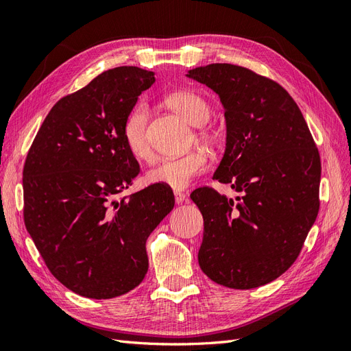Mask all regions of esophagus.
<instances>
[{"label":"esophagus","instance_id":"esophagus-1","mask_svg":"<svg viewBox=\"0 0 351 351\" xmlns=\"http://www.w3.org/2000/svg\"><path fill=\"white\" fill-rule=\"evenodd\" d=\"M174 199H176V204L180 205L183 204V202H186V195L182 192H174Z\"/></svg>","mask_w":351,"mask_h":351}]
</instances>
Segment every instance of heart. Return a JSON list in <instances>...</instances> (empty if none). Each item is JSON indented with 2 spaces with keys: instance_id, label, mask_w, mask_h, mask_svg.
Returning <instances> with one entry per match:
<instances>
[{
  "instance_id": "obj_1",
  "label": "heart",
  "mask_w": 351,
  "mask_h": 351,
  "mask_svg": "<svg viewBox=\"0 0 351 351\" xmlns=\"http://www.w3.org/2000/svg\"><path fill=\"white\" fill-rule=\"evenodd\" d=\"M165 102L169 108L184 117L193 125H204L210 115L209 104L195 92H174ZM147 123H149V111L143 104L133 107L123 123V139L127 149L137 159H147L151 155ZM199 136L206 143H214L217 141L215 133L210 130H200ZM206 168V155L202 151H193L184 156L162 159L147 171L146 180L152 184L165 186L173 190H184L192 184L197 176L205 173Z\"/></svg>"
}]
</instances>
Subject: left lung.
I'll return each instance as SVG.
<instances>
[{"label": "left lung", "instance_id": "left-lung-1", "mask_svg": "<svg viewBox=\"0 0 351 351\" xmlns=\"http://www.w3.org/2000/svg\"><path fill=\"white\" fill-rule=\"evenodd\" d=\"M224 107L226 152L214 173L241 192L190 195L204 217L199 267L224 287L249 290L278 278L299 256L319 210L321 158L300 108L277 82L234 64L189 70Z\"/></svg>", "mask_w": 351, "mask_h": 351}]
</instances>
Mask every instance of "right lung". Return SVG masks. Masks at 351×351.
Here are the masks:
<instances>
[{
    "label": "right lung",
    "instance_id": "obj_1",
    "mask_svg": "<svg viewBox=\"0 0 351 351\" xmlns=\"http://www.w3.org/2000/svg\"><path fill=\"white\" fill-rule=\"evenodd\" d=\"M154 82L139 67L104 71L51 108L27 152L25 226L51 274L89 299L142 282L146 240L174 208L173 190L159 184L115 199L141 171L123 123Z\"/></svg>",
    "mask_w": 351,
    "mask_h": 351
}]
</instances>
